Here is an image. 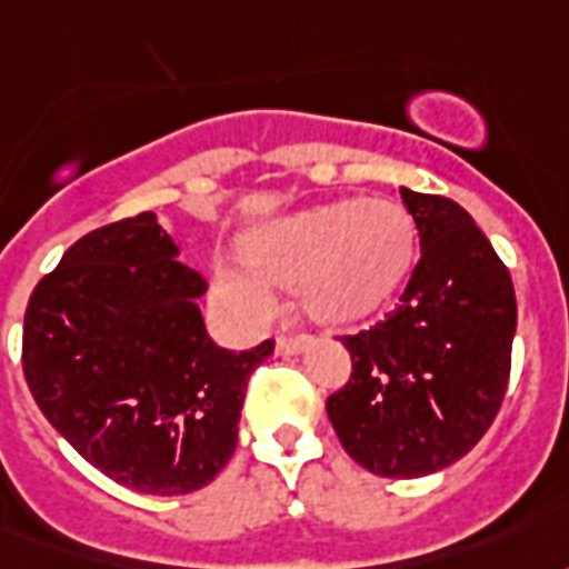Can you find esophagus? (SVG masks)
I'll return each instance as SVG.
<instances>
[{
    "instance_id": "esophagus-1",
    "label": "esophagus",
    "mask_w": 569,
    "mask_h": 569,
    "mask_svg": "<svg viewBox=\"0 0 569 569\" xmlns=\"http://www.w3.org/2000/svg\"><path fill=\"white\" fill-rule=\"evenodd\" d=\"M309 346H312V336H279L276 339L279 355H302Z\"/></svg>"
}]
</instances>
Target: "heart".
<instances>
[{
	"label": "heart",
	"instance_id": "b5f03b06",
	"mask_svg": "<svg viewBox=\"0 0 569 569\" xmlns=\"http://www.w3.org/2000/svg\"><path fill=\"white\" fill-rule=\"evenodd\" d=\"M239 269H218L214 288L244 315L269 309L267 288L300 293L306 315L327 327L370 321L403 290L418 260V223L388 197L336 199L293 211L242 236Z\"/></svg>",
	"mask_w": 569,
	"mask_h": 569
}]
</instances>
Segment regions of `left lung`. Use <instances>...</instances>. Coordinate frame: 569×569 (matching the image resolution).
<instances>
[{
	"instance_id": "8db88e82",
	"label": "left lung",
	"mask_w": 569,
	"mask_h": 569,
	"mask_svg": "<svg viewBox=\"0 0 569 569\" xmlns=\"http://www.w3.org/2000/svg\"><path fill=\"white\" fill-rule=\"evenodd\" d=\"M421 260L381 325L346 336L351 379L327 400L342 449L363 470L418 479L451 467L503 403L516 290L458 202L400 188Z\"/></svg>"
}]
</instances>
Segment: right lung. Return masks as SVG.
I'll list each match as a JSON object with an SVG mask.
<instances>
[{
    "mask_svg": "<svg viewBox=\"0 0 569 569\" xmlns=\"http://www.w3.org/2000/svg\"><path fill=\"white\" fill-rule=\"evenodd\" d=\"M153 211L99 227L36 284L23 318V376L41 416L97 470L132 491L176 497L233 458L251 351L211 342L206 279Z\"/></svg>",
    "mask_w": 569,
    "mask_h": 569,
    "instance_id": "right-lung-1",
    "label": "right lung"
}]
</instances>
